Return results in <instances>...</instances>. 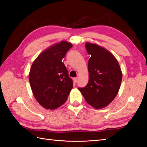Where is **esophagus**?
Instances as JSON below:
<instances>
[{"label": "esophagus", "mask_w": 147, "mask_h": 147, "mask_svg": "<svg viewBox=\"0 0 147 147\" xmlns=\"http://www.w3.org/2000/svg\"><path fill=\"white\" fill-rule=\"evenodd\" d=\"M73 82L74 83H76L78 82V78H73Z\"/></svg>", "instance_id": "esophagus-1"}]
</instances>
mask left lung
Instances as JSON below:
<instances>
[{"mask_svg":"<svg viewBox=\"0 0 147 147\" xmlns=\"http://www.w3.org/2000/svg\"><path fill=\"white\" fill-rule=\"evenodd\" d=\"M85 47L89 59V81L87 85L78 90L86 102L95 109L107 106L119 90L123 74L114 55L108 50L95 43L86 42Z\"/></svg>","mask_w":147,"mask_h":147,"instance_id":"8db88e82","label":"left lung"}]
</instances>
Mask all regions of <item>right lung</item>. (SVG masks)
<instances>
[{
  "mask_svg": "<svg viewBox=\"0 0 147 147\" xmlns=\"http://www.w3.org/2000/svg\"><path fill=\"white\" fill-rule=\"evenodd\" d=\"M73 47L61 41L43 51L33 61L29 73L33 94L43 108L54 110L64 104L73 87L62 59Z\"/></svg>",
  "mask_w": 147,
  "mask_h": 147,
  "instance_id": "right-lung-1",
  "label": "right lung"
}]
</instances>
